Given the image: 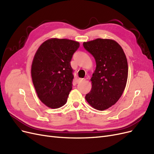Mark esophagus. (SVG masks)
I'll return each instance as SVG.
<instances>
[{"label":"esophagus","instance_id":"34e87169","mask_svg":"<svg viewBox=\"0 0 154 154\" xmlns=\"http://www.w3.org/2000/svg\"><path fill=\"white\" fill-rule=\"evenodd\" d=\"M84 80H85L84 79H83V78H78V79H77V80H76V83H81L82 82L84 81Z\"/></svg>","mask_w":154,"mask_h":154}]
</instances>
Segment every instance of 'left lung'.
<instances>
[{
  "mask_svg": "<svg viewBox=\"0 0 154 154\" xmlns=\"http://www.w3.org/2000/svg\"><path fill=\"white\" fill-rule=\"evenodd\" d=\"M83 45L96 63L91 79V91L85 99L95 109L106 110L119 100L125 90L128 78L127 58L122 48L113 40L97 38Z\"/></svg>",
  "mask_w": 154,
  "mask_h": 154,
  "instance_id": "left-lung-1",
  "label": "left lung"
}]
</instances>
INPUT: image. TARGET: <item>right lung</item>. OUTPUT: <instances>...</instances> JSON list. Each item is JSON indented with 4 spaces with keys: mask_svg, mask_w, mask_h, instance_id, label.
<instances>
[{
    "mask_svg": "<svg viewBox=\"0 0 154 154\" xmlns=\"http://www.w3.org/2000/svg\"><path fill=\"white\" fill-rule=\"evenodd\" d=\"M80 47L78 42L51 38L37 50L31 66V77L40 101L51 109L67 103L72 90L73 69L71 61Z\"/></svg>",
    "mask_w": 154,
    "mask_h": 154,
    "instance_id": "obj_1",
    "label": "right lung"
}]
</instances>
